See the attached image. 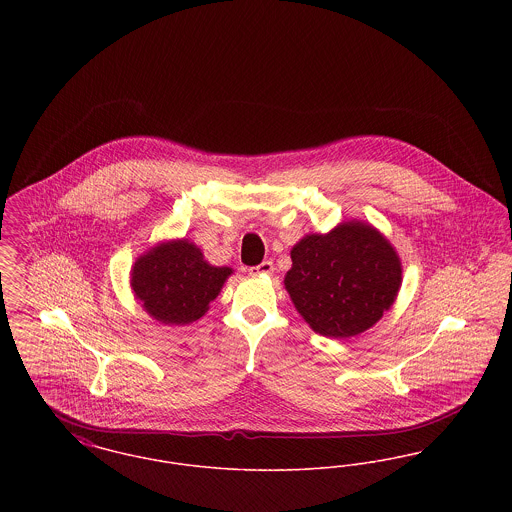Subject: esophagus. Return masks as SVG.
Wrapping results in <instances>:
<instances>
[{"mask_svg":"<svg viewBox=\"0 0 512 512\" xmlns=\"http://www.w3.org/2000/svg\"><path fill=\"white\" fill-rule=\"evenodd\" d=\"M272 272H274V265H272V261H263L261 265L249 268V274H251V276H259V274H272Z\"/></svg>","mask_w":512,"mask_h":512,"instance_id":"34e87169","label":"esophagus"}]
</instances>
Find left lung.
Instances as JSON below:
<instances>
[{
  "instance_id": "left-lung-1",
  "label": "left lung",
  "mask_w": 512,
  "mask_h": 512,
  "mask_svg": "<svg viewBox=\"0 0 512 512\" xmlns=\"http://www.w3.org/2000/svg\"><path fill=\"white\" fill-rule=\"evenodd\" d=\"M286 292L320 336L347 340L372 328L397 299L403 282L399 253L365 220H345L326 234L293 245Z\"/></svg>"
}]
</instances>
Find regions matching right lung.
Listing matches in <instances>:
<instances>
[{
	"mask_svg": "<svg viewBox=\"0 0 512 512\" xmlns=\"http://www.w3.org/2000/svg\"><path fill=\"white\" fill-rule=\"evenodd\" d=\"M230 267L211 265L186 238L149 247L130 268V290L149 317L165 326H186L209 311Z\"/></svg>",
	"mask_w": 512,
	"mask_h": 512,
	"instance_id": "right-lung-1",
	"label": "right lung"
}]
</instances>
